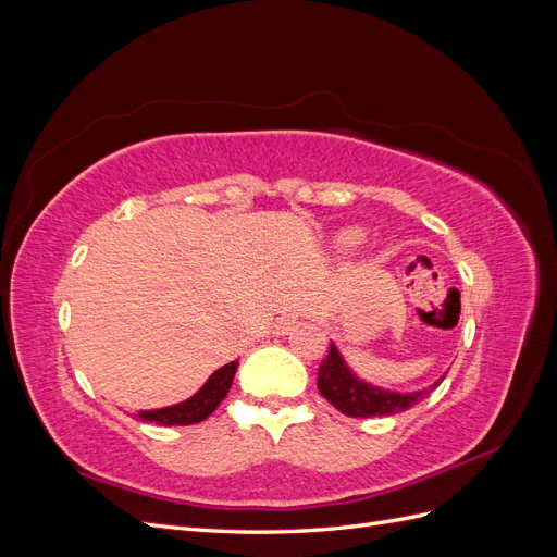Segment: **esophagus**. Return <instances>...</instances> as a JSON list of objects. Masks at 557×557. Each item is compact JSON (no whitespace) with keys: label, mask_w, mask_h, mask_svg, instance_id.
I'll return each mask as SVG.
<instances>
[{"label":"esophagus","mask_w":557,"mask_h":557,"mask_svg":"<svg viewBox=\"0 0 557 557\" xmlns=\"http://www.w3.org/2000/svg\"><path fill=\"white\" fill-rule=\"evenodd\" d=\"M297 323H299V318L295 313H290V315L278 318L274 330H276V334H288V332H293L297 327Z\"/></svg>","instance_id":"esophagus-1"}]
</instances>
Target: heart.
<instances>
[{
    "instance_id": "1",
    "label": "heart",
    "mask_w": 557,
    "mask_h": 557,
    "mask_svg": "<svg viewBox=\"0 0 557 557\" xmlns=\"http://www.w3.org/2000/svg\"><path fill=\"white\" fill-rule=\"evenodd\" d=\"M364 242V232L360 227H348V230H342L339 234H336V250L344 252V256H350V252H356Z\"/></svg>"
}]
</instances>
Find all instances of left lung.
Here are the masks:
<instances>
[{"instance_id": "obj_1", "label": "left lung", "mask_w": 557, "mask_h": 557, "mask_svg": "<svg viewBox=\"0 0 557 557\" xmlns=\"http://www.w3.org/2000/svg\"><path fill=\"white\" fill-rule=\"evenodd\" d=\"M446 376L434 381L430 387L416 393H393L383 391L379 385L364 383L350 372L344 358L339 356L334 344H330L327 358L320 362L318 369V391L330 404H334L344 416L350 418H372V416H393L411 409L413 404L425 399L436 385Z\"/></svg>"}]
</instances>
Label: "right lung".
Wrapping results in <instances>:
<instances>
[{"label": "right lung", "mask_w": 557, "mask_h": 557, "mask_svg": "<svg viewBox=\"0 0 557 557\" xmlns=\"http://www.w3.org/2000/svg\"><path fill=\"white\" fill-rule=\"evenodd\" d=\"M239 362H230L225 367L218 369L209 376V381L199 387V391L181 404H174V407H164V409H153V411H139L141 420H148V423H160V425H195L207 420L215 409L218 404L225 399L230 393V385L234 374H237Z\"/></svg>", "instance_id": "obj_1"}]
</instances>
